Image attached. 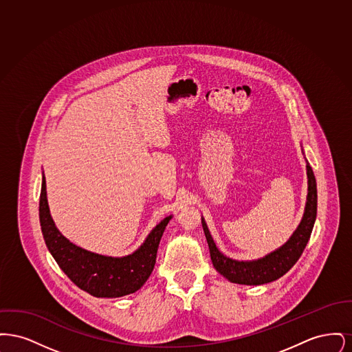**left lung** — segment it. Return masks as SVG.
Segmentation results:
<instances>
[{
	"instance_id": "left-lung-1",
	"label": "left lung",
	"mask_w": 352,
	"mask_h": 352,
	"mask_svg": "<svg viewBox=\"0 0 352 352\" xmlns=\"http://www.w3.org/2000/svg\"><path fill=\"white\" fill-rule=\"evenodd\" d=\"M307 178H309V194L305 214L301 224L289 241L280 250L270 253L264 258L256 261H234L219 252L208 228L201 219L203 231L206 234L211 260L214 268L223 274L227 280L234 284L263 285L276 281L283 277L287 270L298 261L302 252L305 250L317 218V182L313 168L307 164Z\"/></svg>"
}]
</instances>
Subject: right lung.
<instances>
[{"instance_id":"1","label":"right lung","mask_w":352,"mask_h":352,"mask_svg":"<svg viewBox=\"0 0 352 352\" xmlns=\"http://www.w3.org/2000/svg\"><path fill=\"white\" fill-rule=\"evenodd\" d=\"M170 219L171 217L164 219L141 248L126 257L113 258L84 251L56 230L47 204L45 177L42 179L39 221L46 245L68 278L94 297H122L137 292L145 284L154 268L158 244Z\"/></svg>"}]
</instances>
